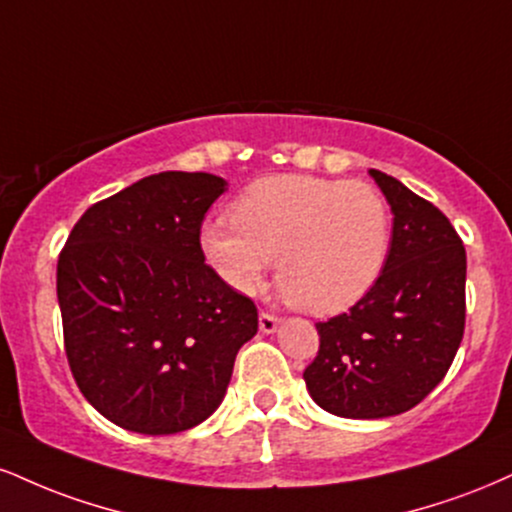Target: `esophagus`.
Masks as SVG:
<instances>
[{
    "instance_id": "34e87169",
    "label": "esophagus",
    "mask_w": 512,
    "mask_h": 512,
    "mask_svg": "<svg viewBox=\"0 0 512 512\" xmlns=\"http://www.w3.org/2000/svg\"><path fill=\"white\" fill-rule=\"evenodd\" d=\"M279 329V319L274 315H269V312H260V331L262 334H274V331Z\"/></svg>"
}]
</instances>
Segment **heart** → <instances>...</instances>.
<instances>
[{
	"mask_svg": "<svg viewBox=\"0 0 512 512\" xmlns=\"http://www.w3.org/2000/svg\"><path fill=\"white\" fill-rule=\"evenodd\" d=\"M200 250L231 291L250 295L276 260V281L310 315H336L377 286L391 250V212L365 181L310 174L260 178L233 219H209Z\"/></svg>",
	"mask_w": 512,
	"mask_h": 512,
	"instance_id": "1",
	"label": "heart"
}]
</instances>
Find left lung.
<instances>
[{
  "mask_svg": "<svg viewBox=\"0 0 512 512\" xmlns=\"http://www.w3.org/2000/svg\"><path fill=\"white\" fill-rule=\"evenodd\" d=\"M391 205V250L377 286L317 324L319 353L303 372L319 408L379 420L415 408L446 377L465 331L463 240L432 202L369 169Z\"/></svg>",
  "mask_w": 512,
  "mask_h": 512,
  "instance_id": "left-lung-1",
  "label": "left lung"
}]
</instances>
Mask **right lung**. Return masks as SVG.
I'll use <instances>...</instances> for the list:
<instances>
[{
	"label": "right lung",
	"mask_w": 512,
	"mask_h": 512,
	"mask_svg": "<svg viewBox=\"0 0 512 512\" xmlns=\"http://www.w3.org/2000/svg\"><path fill=\"white\" fill-rule=\"evenodd\" d=\"M229 183L164 171L92 205L57 264L66 357L80 393L135 434L205 422L257 307L205 264L200 226Z\"/></svg>",
	"instance_id": "1"
}]
</instances>
